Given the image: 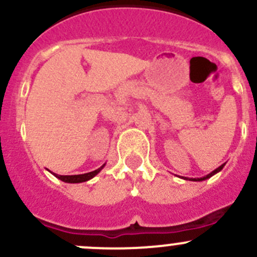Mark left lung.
Masks as SVG:
<instances>
[{"label":"left lung","mask_w":257,"mask_h":257,"mask_svg":"<svg viewBox=\"0 0 257 257\" xmlns=\"http://www.w3.org/2000/svg\"><path fill=\"white\" fill-rule=\"evenodd\" d=\"M224 165H225V164L220 165V167L217 168V169H215L214 172H211V173H210V174L206 175V177H203V178H196V179H191V180H193V181H201V180H205V179H209L210 177H212V175H214V174H216L217 172H220V170H221L222 168H224ZM185 179H186V178H185Z\"/></svg>","instance_id":"8db88e82"}]
</instances>
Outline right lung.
<instances>
[{
	"label": "right lung",
	"mask_w": 257,
	"mask_h": 257,
	"mask_svg": "<svg viewBox=\"0 0 257 257\" xmlns=\"http://www.w3.org/2000/svg\"><path fill=\"white\" fill-rule=\"evenodd\" d=\"M103 167H104V165H103ZM102 168H99V169L97 170H93V172L90 173H85V174H79V175H57V174L54 175H56L58 179H61L62 181H64V183H83V181H87L89 180V179H92L93 177H95V175L100 172Z\"/></svg>",
	"instance_id": "obj_1"
}]
</instances>
